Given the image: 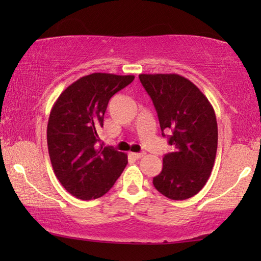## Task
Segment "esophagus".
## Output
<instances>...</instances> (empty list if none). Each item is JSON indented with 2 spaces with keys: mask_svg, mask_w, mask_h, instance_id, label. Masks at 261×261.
Here are the masks:
<instances>
[{
  "mask_svg": "<svg viewBox=\"0 0 261 261\" xmlns=\"http://www.w3.org/2000/svg\"><path fill=\"white\" fill-rule=\"evenodd\" d=\"M145 154H146V153H144V152H141V153H132V155H133L135 159H140V158H142V156H145Z\"/></svg>",
  "mask_w": 261,
  "mask_h": 261,
  "instance_id": "1",
  "label": "esophagus"
}]
</instances>
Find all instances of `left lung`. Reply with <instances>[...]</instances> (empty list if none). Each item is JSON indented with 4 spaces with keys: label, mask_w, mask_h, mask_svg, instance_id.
I'll list each match as a JSON object with an SVG mask.
<instances>
[{
    "label": "left lung",
    "mask_w": 261,
    "mask_h": 261,
    "mask_svg": "<svg viewBox=\"0 0 261 261\" xmlns=\"http://www.w3.org/2000/svg\"><path fill=\"white\" fill-rule=\"evenodd\" d=\"M158 114L160 129L170 132L173 151L163 158L153 178L160 194L174 201L195 196L208 181L217 151L213 106L196 85L177 73L139 74Z\"/></svg>",
    "instance_id": "8db88e82"
}]
</instances>
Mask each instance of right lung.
I'll return each instance as SVG.
<instances>
[{
	"label": "right lung",
	"mask_w": 261,
	"mask_h": 261,
	"mask_svg": "<svg viewBox=\"0 0 261 261\" xmlns=\"http://www.w3.org/2000/svg\"><path fill=\"white\" fill-rule=\"evenodd\" d=\"M133 81L132 74H88L69 85L53 105L47 123L49 159L60 184L74 197H102L126 167L127 154L96 144L109 99Z\"/></svg>",
	"instance_id": "right-lung-1"
}]
</instances>
